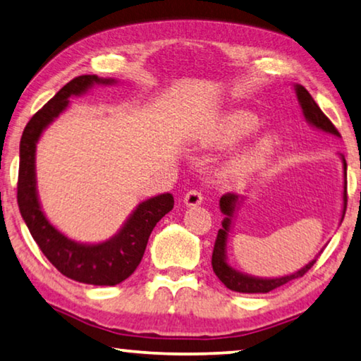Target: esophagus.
Instances as JSON below:
<instances>
[{
    "instance_id": "esophagus-1",
    "label": "esophagus",
    "mask_w": 361,
    "mask_h": 361,
    "mask_svg": "<svg viewBox=\"0 0 361 361\" xmlns=\"http://www.w3.org/2000/svg\"><path fill=\"white\" fill-rule=\"evenodd\" d=\"M203 202V193L202 190H198V188H192V190H188L184 197V203L187 207H197V204H202Z\"/></svg>"
}]
</instances>
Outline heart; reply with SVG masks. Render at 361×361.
Masks as SVG:
<instances>
[{
  "instance_id": "1",
  "label": "heart",
  "mask_w": 361,
  "mask_h": 361,
  "mask_svg": "<svg viewBox=\"0 0 361 361\" xmlns=\"http://www.w3.org/2000/svg\"><path fill=\"white\" fill-rule=\"evenodd\" d=\"M258 118L252 113H247V111H234V113L226 114L219 121V124L214 127L212 142L218 143V145H227V143H232L238 140V138L252 134L258 127ZM276 135L268 134L262 137L245 154H242L240 158L232 163L229 173L235 177H243L263 169L264 164L269 161V158L276 152Z\"/></svg>"
}]
</instances>
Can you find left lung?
<instances>
[{
  "label": "left lung",
  "mask_w": 361,
  "mask_h": 361,
  "mask_svg": "<svg viewBox=\"0 0 361 361\" xmlns=\"http://www.w3.org/2000/svg\"><path fill=\"white\" fill-rule=\"evenodd\" d=\"M295 90H297V98H298V102H300L303 114H305V118H307L308 123L313 124L314 127H318V129H321V130L329 132V134L341 137L339 130L336 129V126L331 123L328 116H326L323 111H321L318 104H316V102L312 98V95H310L307 88L302 85H297ZM343 176H345V179H347L345 159H343ZM237 202H238V197L235 195V193H224V195L219 200L221 212L226 214V218L223 221V229H219L218 235H216L213 257H212V266H213L214 274L218 276V279L223 282L227 289H231L234 292H242V293H266V292L277 289V287L287 284L289 281L303 277L310 269H312V266L316 263V259H313L312 263H308L300 271H297V273H293L290 276H284V277H276V279H259V277H252V276L237 273L235 269H232L226 262V240H227V232H229L231 219H232V214H234ZM345 209H347V180H345V185H343L342 219H343V214H345Z\"/></svg>",
  "instance_id": "left-lung-1"
}]
</instances>
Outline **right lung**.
Returning a JSON list of instances; mask_svg holds the SVG:
<instances>
[{"label":"right lung","mask_w":361,"mask_h":361,"mask_svg":"<svg viewBox=\"0 0 361 361\" xmlns=\"http://www.w3.org/2000/svg\"><path fill=\"white\" fill-rule=\"evenodd\" d=\"M113 79L79 75L68 82L27 123L20 138L18 177V204L33 240L48 262L72 281L93 286H116L126 281L140 264L153 227L174 207L171 193L142 202L118 235L98 245H84L69 240L48 223L37 197L35 145L42 130L69 103V97L80 95L93 84H113Z\"/></svg>","instance_id":"obj_1"}]
</instances>
